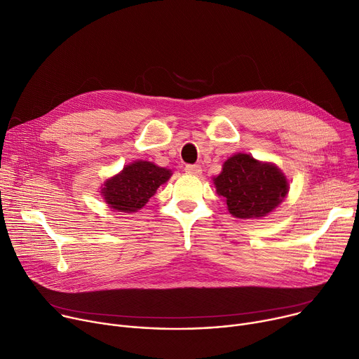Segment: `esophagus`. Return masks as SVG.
I'll use <instances>...</instances> for the list:
<instances>
[{
  "label": "esophagus",
  "mask_w": 359,
  "mask_h": 359,
  "mask_svg": "<svg viewBox=\"0 0 359 359\" xmlns=\"http://www.w3.org/2000/svg\"><path fill=\"white\" fill-rule=\"evenodd\" d=\"M184 170L190 175H194V176H199L202 173V168L199 165H187L184 168Z\"/></svg>",
  "instance_id": "1"
}]
</instances>
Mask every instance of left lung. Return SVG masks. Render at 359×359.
I'll use <instances>...</instances> for the list:
<instances>
[{
	"label": "left lung",
	"instance_id": "1",
	"mask_svg": "<svg viewBox=\"0 0 359 359\" xmlns=\"http://www.w3.org/2000/svg\"><path fill=\"white\" fill-rule=\"evenodd\" d=\"M213 183L219 196L224 198L227 210L239 219L266 216L283 202L289 191L280 169L246 153L227 158Z\"/></svg>",
	"mask_w": 359,
	"mask_h": 359
}]
</instances>
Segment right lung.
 Masks as SVG:
<instances>
[{
    "mask_svg": "<svg viewBox=\"0 0 359 359\" xmlns=\"http://www.w3.org/2000/svg\"><path fill=\"white\" fill-rule=\"evenodd\" d=\"M170 176L169 169L158 168L151 161L137 160L127 165L118 175L107 179L102 194L111 209L133 213L142 209L157 187L166 183Z\"/></svg>",
    "mask_w": 359,
    "mask_h": 359,
    "instance_id": "1",
    "label": "right lung"
}]
</instances>
